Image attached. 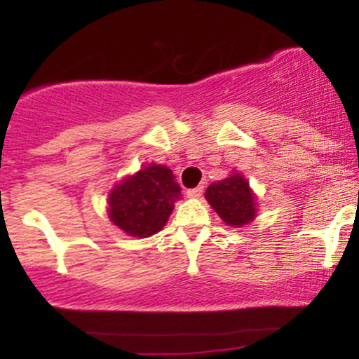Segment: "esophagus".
Masks as SVG:
<instances>
[{"label":"esophagus","mask_w":359,"mask_h":359,"mask_svg":"<svg viewBox=\"0 0 359 359\" xmlns=\"http://www.w3.org/2000/svg\"><path fill=\"white\" fill-rule=\"evenodd\" d=\"M203 192H204V187L203 185H199V187L196 189H189V191L185 192V196H187L189 199H197V197L203 196Z\"/></svg>","instance_id":"1"}]
</instances>
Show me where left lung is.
<instances>
[{
    "label": "left lung",
    "mask_w": 359,
    "mask_h": 359,
    "mask_svg": "<svg viewBox=\"0 0 359 359\" xmlns=\"http://www.w3.org/2000/svg\"><path fill=\"white\" fill-rule=\"evenodd\" d=\"M205 199L229 226H243L257 216L250 184L238 174L209 185Z\"/></svg>",
    "instance_id": "1"
}]
</instances>
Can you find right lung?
<instances>
[{"label":"right lung","mask_w":359,"mask_h":359,"mask_svg":"<svg viewBox=\"0 0 359 359\" xmlns=\"http://www.w3.org/2000/svg\"><path fill=\"white\" fill-rule=\"evenodd\" d=\"M180 196L170 168L151 163L111 191L109 217L131 236H151L165 226Z\"/></svg>","instance_id":"right-lung-1"}]
</instances>
